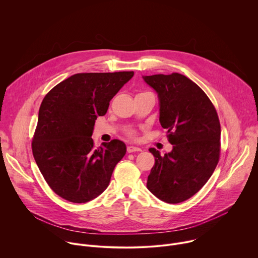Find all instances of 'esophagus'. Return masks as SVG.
Returning a JSON list of instances; mask_svg holds the SVG:
<instances>
[{"label":"esophagus","mask_w":258,"mask_h":258,"mask_svg":"<svg viewBox=\"0 0 258 258\" xmlns=\"http://www.w3.org/2000/svg\"><path fill=\"white\" fill-rule=\"evenodd\" d=\"M127 152L128 153H133V152H139V151H142L141 148H139V147H135V146H128L127 147Z\"/></svg>","instance_id":"34e87169"}]
</instances>
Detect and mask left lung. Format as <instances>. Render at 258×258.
<instances>
[{"label":"left lung","mask_w":258,"mask_h":258,"mask_svg":"<svg viewBox=\"0 0 258 258\" xmlns=\"http://www.w3.org/2000/svg\"><path fill=\"white\" fill-rule=\"evenodd\" d=\"M158 96L159 121L172 150L149 151L155 164L147 188L161 201L180 203L195 195L213 173L219 158L220 124L216 110L194 82L179 73L144 76Z\"/></svg>","instance_id":"left-lung-1"}]
</instances>
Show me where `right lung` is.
<instances>
[{"label":"right lung","mask_w":258,"mask_h":258,"mask_svg":"<svg viewBox=\"0 0 258 258\" xmlns=\"http://www.w3.org/2000/svg\"><path fill=\"white\" fill-rule=\"evenodd\" d=\"M134 77V71L77 73L44 98L32 141V153L50 188L61 198L86 203L108 187L116 164L126 153L122 141L92 139L95 121Z\"/></svg>","instance_id":"1"}]
</instances>
